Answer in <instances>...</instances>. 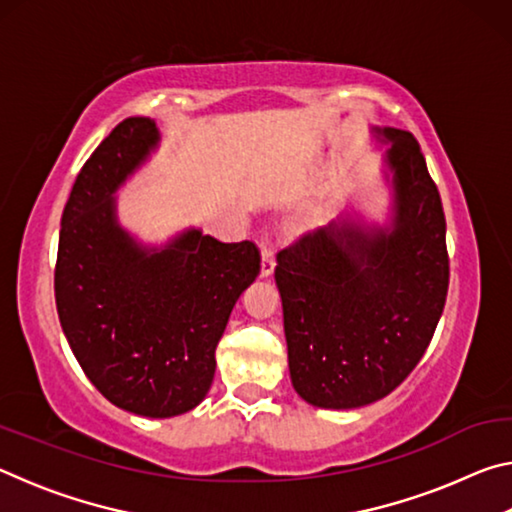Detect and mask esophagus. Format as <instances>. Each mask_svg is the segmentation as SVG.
Instances as JSON below:
<instances>
[{"instance_id":"obj_1","label":"esophagus","mask_w":512,"mask_h":512,"mask_svg":"<svg viewBox=\"0 0 512 512\" xmlns=\"http://www.w3.org/2000/svg\"><path fill=\"white\" fill-rule=\"evenodd\" d=\"M275 268V255H273V248L268 246V241L262 239V277H268L273 273Z\"/></svg>"}]
</instances>
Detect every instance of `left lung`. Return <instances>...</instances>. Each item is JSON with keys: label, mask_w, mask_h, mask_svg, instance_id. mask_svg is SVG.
<instances>
[{"label": "left lung", "mask_w": 512, "mask_h": 512, "mask_svg": "<svg viewBox=\"0 0 512 512\" xmlns=\"http://www.w3.org/2000/svg\"><path fill=\"white\" fill-rule=\"evenodd\" d=\"M393 171V225L336 221L277 253L291 384L320 409L393 393L436 332L449 287L445 212L409 131H377Z\"/></svg>", "instance_id": "8db88e82"}]
</instances>
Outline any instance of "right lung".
Instances as JSON below:
<instances>
[{
	"label": "right lung",
	"instance_id": "1",
	"mask_svg": "<svg viewBox=\"0 0 512 512\" xmlns=\"http://www.w3.org/2000/svg\"><path fill=\"white\" fill-rule=\"evenodd\" d=\"M160 135L149 117L112 128L83 164L60 221L56 309L76 361L124 411L173 418L203 402L230 311L259 275L253 241L187 230L142 248L117 223L119 185Z\"/></svg>",
	"mask_w": 512,
	"mask_h": 512
}]
</instances>
